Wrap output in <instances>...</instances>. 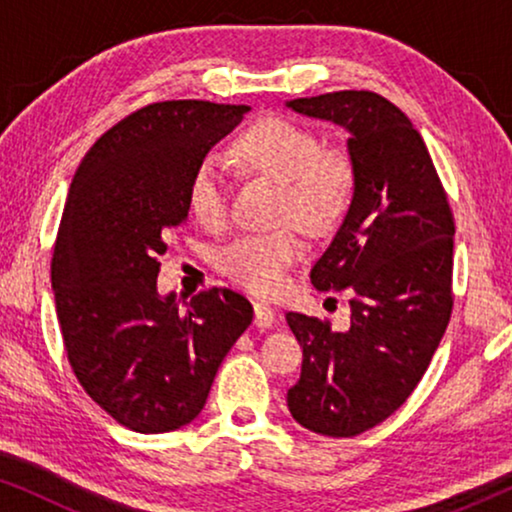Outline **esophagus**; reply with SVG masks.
I'll list each match as a JSON object with an SVG mask.
<instances>
[{
	"mask_svg": "<svg viewBox=\"0 0 512 512\" xmlns=\"http://www.w3.org/2000/svg\"><path fill=\"white\" fill-rule=\"evenodd\" d=\"M279 314L275 307H270L268 303H254V324L261 328H270L272 324H277Z\"/></svg>",
	"mask_w": 512,
	"mask_h": 512,
	"instance_id": "esophagus-1",
	"label": "esophagus"
}]
</instances>
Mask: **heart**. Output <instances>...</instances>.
<instances>
[{"label":"heart","instance_id":"b5f03b06","mask_svg":"<svg viewBox=\"0 0 512 512\" xmlns=\"http://www.w3.org/2000/svg\"><path fill=\"white\" fill-rule=\"evenodd\" d=\"M233 156L251 172L277 181V219H293L307 233H326L352 200L354 163L342 146H321L317 132L286 116H265L233 144ZM188 209L202 226H219L228 212V177L221 160L202 158L188 181ZM303 256L293 223L235 237L221 249L219 268L254 293H275L286 270Z\"/></svg>","mask_w":512,"mask_h":512}]
</instances>
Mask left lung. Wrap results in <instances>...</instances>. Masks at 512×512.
Listing matches in <instances>:
<instances>
[{
    "mask_svg": "<svg viewBox=\"0 0 512 512\" xmlns=\"http://www.w3.org/2000/svg\"><path fill=\"white\" fill-rule=\"evenodd\" d=\"M289 107L349 132L354 195L310 272L319 291L352 296L349 328L286 314L303 347L286 405L305 429L349 438L408 401L450 324L454 216L422 135L387 97L338 90Z\"/></svg>",
    "mask_w": 512,
    "mask_h": 512,
    "instance_id": "left-lung-1",
    "label": "left lung"
}]
</instances>
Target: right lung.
<instances>
[{
  "mask_svg": "<svg viewBox=\"0 0 512 512\" xmlns=\"http://www.w3.org/2000/svg\"><path fill=\"white\" fill-rule=\"evenodd\" d=\"M247 104L153 102L109 128L83 156L55 237L51 282L76 380L137 433L193 422L254 307L207 289L179 307L160 298L158 256L188 219V181Z\"/></svg>",
  "mask_w": 512,
  "mask_h": 512,
  "instance_id": "obj_1",
  "label": "right lung"
}]
</instances>
